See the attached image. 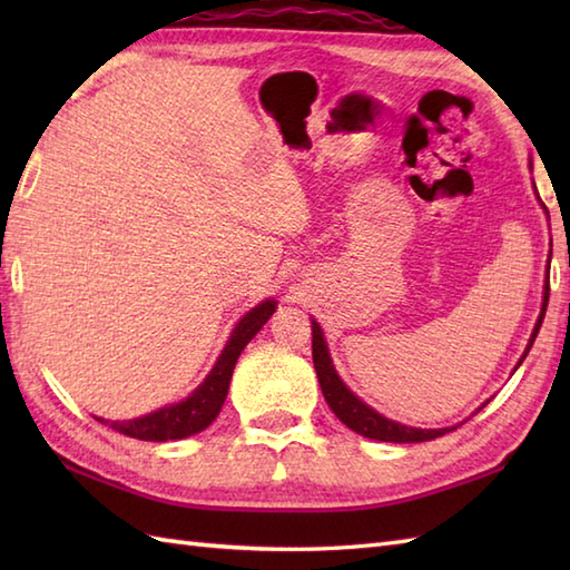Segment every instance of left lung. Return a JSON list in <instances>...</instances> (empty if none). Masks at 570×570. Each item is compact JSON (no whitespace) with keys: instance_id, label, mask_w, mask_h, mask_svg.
I'll return each instance as SVG.
<instances>
[{"instance_id":"1","label":"left lung","mask_w":570,"mask_h":570,"mask_svg":"<svg viewBox=\"0 0 570 570\" xmlns=\"http://www.w3.org/2000/svg\"><path fill=\"white\" fill-rule=\"evenodd\" d=\"M547 304H549V282H547V286H543L541 316L534 325V333H531V337H529V345L524 350L522 360H519V365H522L524 357L529 355L531 345H534V341H537L541 321H543V313H547ZM311 331H313V367H316L323 396H325V402H328V406L333 409V414L341 419L347 429H353L355 433L365 435V439L386 441V443H423V441L439 439V435H443L448 431H453V429H414V426H404V423H396L392 419L377 414V411L367 406L365 402H362V399H357L343 384V380L337 377L331 353H328V345H325L323 331H321V325L316 321H311ZM482 406H485V404H482Z\"/></svg>"}]
</instances>
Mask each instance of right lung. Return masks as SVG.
Here are the masks:
<instances>
[{
	"label": "right lung",
	"mask_w": 570,
	"mask_h": 570,
	"mask_svg": "<svg viewBox=\"0 0 570 570\" xmlns=\"http://www.w3.org/2000/svg\"><path fill=\"white\" fill-rule=\"evenodd\" d=\"M274 311H276V301H264V304L254 306L249 313H245V318H239L225 350L220 353V357H217L215 367L210 370L208 377L203 380L198 390L190 396H186L184 402L164 406L159 411H151L147 416L129 419V421H105V419H98V421L107 423V426L119 433L129 435V439H139V441H178V439H188V435L198 433L203 429H208L225 404L229 380H233V370L239 353L245 350V345L252 341V337L259 333L262 325L272 318Z\"/></svg>",
	"instance_id": "right-lung-1"
}]
</instances>
